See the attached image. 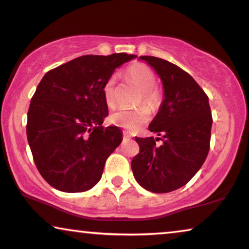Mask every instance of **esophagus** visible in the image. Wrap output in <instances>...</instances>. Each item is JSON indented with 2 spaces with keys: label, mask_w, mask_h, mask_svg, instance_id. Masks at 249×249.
Wrapping results in <instances>:
<instances>
[{
  "label": "esophagus",
  "mask_w": 249,
  "mask_h": 249,
  "mask_svg": "<svg viewBox=\"0 0 249 249\" xmlns=\"http://www.w3.org/2000/svg\"><path fill=\"white\" fill-rule=\"evenodd\" d=\"M123 137H124V140H127V141H129V140H131V139H132V137H131V135H129L127 132H124V134H123Z\"/></svg>",
  "instance_id": "1"
}]
</instances>
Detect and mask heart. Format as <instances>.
<instances>
[{"instance_id":"obj_1","label":"heart","mask_w":249,"mask_h":249,"mask_svg":"<svg viewBox=\"0 0 249 249\" xmlns=\"http://www.w3.org/2000/svg\"><path fill=\"white\" fill-rule=\"evenodd\" d=\"M125 76L129 83L141 90L137 105L145 103L152 110H157L161 106L162 96L160 91L154 88L157 84V77L150 67L143 64L133 65L125 70ZM104 99L109 108H113L117 104V87L115 76L110 77L104 86ZM146 107L141 106L134 109L120 108L110 114L109 120L112 123L127 131H136L150 120V110Z\"/></svg>"}]
</instances>
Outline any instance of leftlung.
<instances>
[{
    "label": "left lung",
    "instance_id": "left-lung-1",
    "mask_svg": "<svg viewBox=\"0 0 249 249\" xmlns=\"http://www.w3.org/2000/svg\"><path fill=\"white\" fill-rule=\"evenodd\" d=\"M140 59L160 76L164 99L148 126L159 137H135L140 152L131 166L144 189L166 194L187 184L202 166L210 147L213 116L208 96L188 72L161 58Z\"/></svg>",
    "mask_w": 249,
    "mask_h": 249
}]
</instances>
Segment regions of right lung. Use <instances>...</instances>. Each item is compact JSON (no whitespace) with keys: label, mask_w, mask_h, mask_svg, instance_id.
I'll return each instance as SVG.
<instances>
[{"label":"right lung","mask_w":249,"mask_h":249,"mask_svg":"<svg viewBox=\"0 0 249 249\" xmlns=\"http://www.w3.org/2000/svg\"><path fill=\"white\" fill-rule=\"evenodd\" d=\"M135 54H87L51 69L40 81L28 110L27 136L36 169L57 190L83 192L101 180L107 158L120 145L104 86L117 67Z\"/></svg>","instance_id":"obj_1"}]
</instances>
